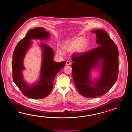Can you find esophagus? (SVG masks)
Masks as SVG:
<instances>
[{"label": "esophagus", "mask_w": 132, "mask_h": 132, "mask_svg": "<svg viewBox=\"0 0 132 132\" xmlns=\"http://www.w3.org/2000/svg\"><path fill=\"white\" fill-rule=\"evenodd\" d=\"M71 64V63L70 62V61L68 60L66 62V65H70Z\"/></svg>", "instance_id": "1"}]
</instances>
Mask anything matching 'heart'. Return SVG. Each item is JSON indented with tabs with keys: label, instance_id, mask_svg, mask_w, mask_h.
Instances as JSON below:
<instances>
[{
	"label": "heart",
	"instance_id": "heart-1",
	"mask_svg": "<svg viewBox=\"0 0 132 132\" xmlns=\"http://www.w3.org/2000/svg\"><path fill=\"white\" fill-rule=\"evenodd\" d=\"M88 45V41L87 39L77 37L68 42L63 47V50L67 53L73 52L76 53H82L85 51ZM56 52L59 55H64V52L60 48H57Z\"/></svg>",
	"mask_w": 132,
	"mask_h": 132
}]
</instances>
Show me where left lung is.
<instances>
[{"instance_id": "left-lung-1", "label": "left lung", "mask_w": 132, "mask_h": 132, "mask_svg": "<svg viewBox=\"0 0 132 132\" xmlns=\"http://www.w3.org/2000/svg\"><path fill=\"white\" fill-rule=\"evenodd\" d=\"M96 34L97 48L72 56L73 81L81 95L94 98L103 95L115 84L118 73V51L108 34L102 29L92 31ZM98 68L100 76L96 80L90 72Z\"/></svg>"}]
</instances>
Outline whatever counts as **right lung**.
I'll return each instance as SVG.
<instances>
[{
	"instance_id": "right-lung-1",
	"label": "right lung",
	"mask_w": 132,
	"mask_h": 132,
	"mask_svg": "<svg viewBox=\"0 0 132 132\" xmlns=\"http://www.w3.org/2000/svg\"><path fill=\"white\" fill-rule=\"evenodd\" d=\"M51 36L48 31L42 27L28 31L25 36L18 43L13 55V78L14 83L24 95L30 98L40 99L48 96L53 86L54 79L60 70L65 65V61L55 62L53 60L54 51L52 48L42 42V60L40 76L38 81L29 84L24 80L22 71L25 69L23 59L31 47V39H48Z\"/></svg>"
}]
</instances>
